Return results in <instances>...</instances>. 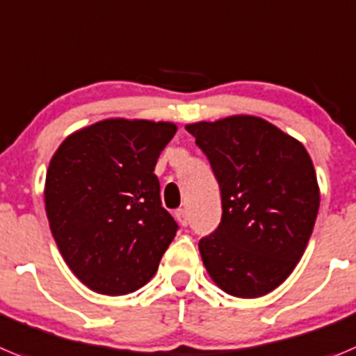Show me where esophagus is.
Listing matches in <instances>:
<instances>
[{"mask_svg": "<svg viewBox=\"0 0 356 356\" xmlns=\"http://www.w3.org/2000/svg\"><path fill=\"white\" fill-rule=\"evenodd\" d=\"M175 218H177V222L181 223L182 227H186L188 223H190V218H188V211H186V209L175 211Z\"/></svg>", "mask_w": 356, "mask_h": 356, "instance_id": "esophagus-1", "label": "esophagus"}]
</instances>
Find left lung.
<instances>
[{
  "instance_id": "left-lung-1",
  "label": "left lung",
  "mask_w": 356,
  "mask_h": 356,
  "mask_svg": "<svg viewBox=\"0 0 356 356\" xmlns=\"http://www.w3.org/2000/svg\"><path fill=\"white\" fill-rule=\"evenodd\" d=\"M186 131L209 159L222 193V222L198 241L207 273L232 296L271 293L302 259L318 216L309 152L252 115L188 124Z\"/></svg>"
}]
</instances>
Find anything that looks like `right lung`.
<instances>
[{
	"mask_svg": "<svg viewBox=\"0 0 356 356\" xmlns=\"http://www.w3.org/2000/svg\"><path fill=\"white\" fill-rule=\"evenodd\" d=\"M172 122L106 118L63 140L46 174V213L60 254L88 289L129 294L154 277L177 232L154 174Z\"/></svg>",
	"mask_w": 356,
	"mask_h": 356,
	"instance_id": "1",
	"label": "right lung"
}]
</instances>
